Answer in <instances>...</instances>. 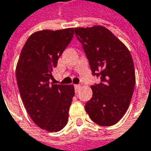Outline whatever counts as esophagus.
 <instances>
[{
    "mask_svg": "<svg viewBox=\"0 0 151 151\" xmlns=\"http://www.w3.org/2000/svg\"><path fill=\"white\" fill-rule=\"evenodd\" d=\"M80 85H75V90H76V92H78V90H79V88H80Z\"/></svg>",
    "mask_w": 151,
    "mask_h": 151,
    "instance_id": "obj_1",
    "label": "esophagus"
}]
</instances>
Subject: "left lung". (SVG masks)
I'll use <instances>...</instances> for the list:
<instances>
[{"label": "left lung", "instance_id": "8db88e82", "mask_svg": "<svg viewBox=\"0 0 151 151\" xmlns=\"http://www.w3.org/2000/svg\"><path fill=\"white\" fill-rule=\"evenodd\" d=\"M75 33L101 82L91 86L93 97L85 109L92 120L102 126L115 124L126 113L134 91L133 60L127 47L102 26L76 27Z\"/></svg>", "mask_w": 151, "mask_h": 151}]
</instances>
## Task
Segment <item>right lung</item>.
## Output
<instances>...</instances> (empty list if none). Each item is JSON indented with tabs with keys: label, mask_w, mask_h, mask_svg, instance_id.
I'll list each match as a JSON object with an SVG mask.
<instances>
[{
	"label": "right lung",
	"mask_w": 151,
	"mask_h": 151,
	"mask_svg": "<svg viewBox=\"0 0 151 151\" xmlns=\"http://www.w3.org/2000/svg\"><path fill=\"white\" fill-rule=\"evenodd\" d=\"M73 35L74 28L36 32L27 40L17 63V84L26 110L35 124L50 132L66 125L75 95L73 85L50 82L51 71Z\"/></svg>",
	"instance_id": "obj_1"
}]
</instances>
